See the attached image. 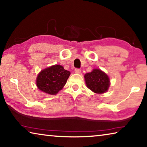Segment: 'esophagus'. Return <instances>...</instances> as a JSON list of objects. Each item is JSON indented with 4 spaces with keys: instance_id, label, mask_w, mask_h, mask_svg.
<instances>
[{
    "instance_id": "34e87169",
    "label": "esophagus",
    "mask_w": 147,
    "mask_h": 147,
    "mask_svg": "<svg viewBox=\"0 0 147 147\" xmlns=\"http://www.w3.org/2000/svg\"><path fill=\"white\" fill-rule=\"evenodd\" d=\"M74 72H75V73H77V74H80V73H81V70H80V69L77 68V69H74Z\"/></svg>"
}]
</instances>
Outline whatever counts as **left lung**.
<instances>
[{
	"instance_id": "left-lung-1",
	"label": "left lung",
	"mask_w": 147,
	"mask_h": 147,
	"mask_svg": "<svg viewBox=\"0 0 147 147\" xmlns=\"http://www.w3.org/2000/svg\"><path fill=\"white\" fill-rule=\"evenodd\" d=\"M87 87L96 93H103L109 88V80L107 74L100 69H93L91 73L85 74Z\"/></svg>"
}]
</instances>
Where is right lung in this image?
<instances>
[{
  "instance_id": "add662e5",
  "label": "right lung",
  "mask_w": 147,
  "mask_h": 147,
  "mask_svg": "<svg viewBox=\"0 0 147 147\" xmlns=\"http://www.w3.org/2000/svg\"><path fill=\"white\" fill-rule=\"evenodd\" d=\"M71 73L59 65L44 69L38 74L36 84L39 89L50 94H56L65 85Z\"/></svg>"
}]
</instances>
